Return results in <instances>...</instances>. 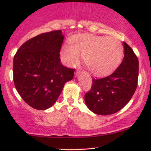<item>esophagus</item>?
<instances>
[{"mask_svg": "<svg viewBox=\"0 0 151 151\" xmlns=\"http://www.w3.org/2000/svg\"><path fill=\"white\" fill-rule=\"evenodd\" d=\"M79 74V71H77V72H76V74H77H77Z\"/></svg>", "mask_w": 151, "mask_h": 151, "instance_id": "34e87169", "label": "esophagus"}]
</instances>
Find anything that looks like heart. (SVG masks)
<instances>
[{
  "label": "heart",
  "instance_id": "heart-1",
  "mask_svg": "<svg viewBox=\"0 0 151 151\" xmlns=\"http://www.w3.org/2000/svg\"><path fill=\"white\" fill-rule=\"evenodd\" d=\"M122 45L119 40L108 36L79 35L70 40V45L65 44L61 55L67 64L74 65L82 55V59L94 75L111 74L120 65L123 57Z\"/></svg>",
  "mask_w": 151,
  "mask_h": 151
}]
</instances>
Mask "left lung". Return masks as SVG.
I'll use <instances>...</instances> for the list:
<instances>
[{
  "label": "left lung",
  "mask_w": 151,
  "mask_h": 151,
  "mask_svg": "<svg viewBox=\"0 0 151 151\" xmlns=\"http://www.w3.org/2000/svg\"><path fill=\"white\" fill-rule=\"evenodd\" d=\"M124 57L115 72L108 77L93 79L92 86L84 96L88 109L98 115L116 113L129 103L138 84V60L133 50L123 42Z\"/></svg>",
  "instance_id": "1"
}]
</instances>
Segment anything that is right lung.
<instances>
[{
  "instance_id": "obj_1",
  "label": "right lung",
  "mask_w": 151,
  "mask_h": 151,
  "mask_svg": "<svg viewBox=\"0 0 151 151\" xmlns=\"http://www.w3.org/2000/svg\"><path fill=\"white\" fill-rule=\"evenodd\" d=\"M65 38L62 30L42 33L20 46L13 59V81L26 104L45 110L56 102L74 69L62 64L60 52Z\"/></svg>"
}]
</instances>
